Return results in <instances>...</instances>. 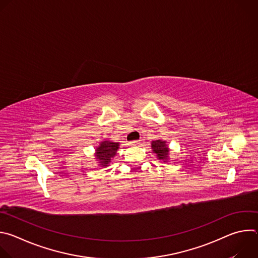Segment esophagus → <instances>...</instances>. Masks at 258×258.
<instances>
[{
	"mask_svg": "<svg viewBox=\"0 0 258 258\" xmlns=\"http://www.w3.org/2000/svg\"><path fill=\"white\" fill-rule=\"evenodd\" d=\"M140 143V141L139 140H137V141H133V142H131V144L132 145H138Z\"/></svg>",
	"mask_w": 258,
	"mask_h": 258,
	"instance_id": "obj_1",
	"label": "esophagus"
}]
</instances>
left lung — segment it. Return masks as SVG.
Instances as JSON below:
<instances>
[{
    "instance_id": "8db88e82",
    "label": "left lung",
    "mask_w": 258,
    "mask_h": 258,
    "mask_svg": "<svg viewBox=\"0 0 258 258\" xmlns=\"http://www.w3.org/2000/svg\"><path fill=\"white\" fill-rule=\"evenodd\" d=\"M151 145H152L151 147H152V149H153V152L157 155L158 159H160V160H167L169 149H168V147H167L165 141L156 140V141H153Z\"/></svg>"
}]
</instances>
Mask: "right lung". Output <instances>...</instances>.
Segmentation results:
<instances>
[{"label":"right lung","instance_id":"1","mask_svg":"<svg viewBox=\"0 0 258 258\" xmlns=\"http://www.w3.org/2000/svg\"><path fill=\"white\" fill-rule=\"evenodd\" d=\"M119 143L103 141L96 150V157L102 166H107L111 158L115 155Z\"/></svg>","mask_w":258,"mask_h":258}]
</instances>
